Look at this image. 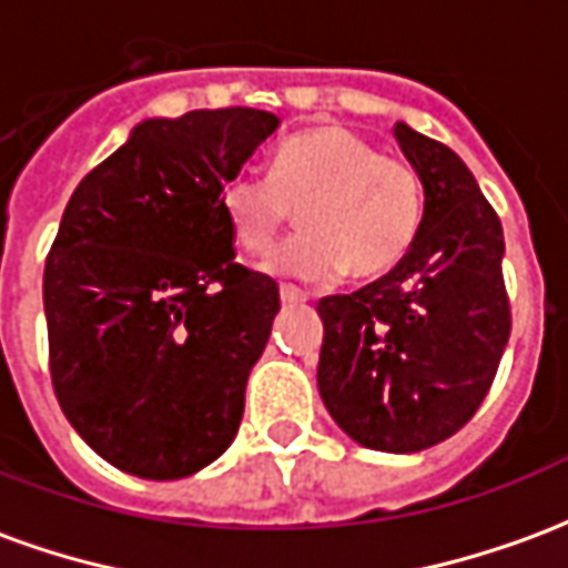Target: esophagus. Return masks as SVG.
Returning <instances> with one entry per match:
<instances>
[{"instance_id": "1", "label": "esophagus", "mask_w": 568, "mask_h": 568, "mask_svg": "<svg viewBox=\"0 0 568 568\" xmlns=\"http://www.w3.org/2000/svg\"><path fill=\"white\" fill-rule=\"evenodd\" d=\"M280 301H283V304H304L307 295H304L301 288H295V285H283V288H280Z\"/></svg>"}]
</instances>
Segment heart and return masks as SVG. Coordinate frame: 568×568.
Returning <instances> with one entry per match:
<instances>
[{"label": "heart", "mask_w": 568, "mask_h": 568, "mask_svg": "<svg viewBox=\"0 0 568 568\" xmlns=\"http://www.w3.org/2000/svg\"><path fill=\"white\" fill-rule=\"evenodd\" d=\"M292 206H301L304 231L273 252V273L301 283H328L344 271L381 280L417 243L426 187L410 163L383 158L346 128L292 136L273 154L267 179L236 173L219 187V212L248 255L273 246Z\"/></svg>", "instance_id": "b5f03b06"}]
</instances>
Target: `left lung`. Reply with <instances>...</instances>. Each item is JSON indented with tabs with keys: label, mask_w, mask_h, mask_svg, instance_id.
<instances>
[{
	"label": "left lung",
	"mask_w": 568,
	"mask_h": 568,
	"mask_svg": "<svg viewBox=\"0 0 568 568\" xmlns=\"http://www.w3.org/2000/svg\"><path fill=\"white\" fill-rule=\"evenodd\" d=\"M393 133L426 187L423 227L383 280L322 297L316 383L356 444L419 453L475 417L508 344L511 307L499 215L471 170L405 121Z\"/></svg>",
	"instance_id": "left-lung-1"
}]
</instances>
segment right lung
I'll return each instance as SVG.
<instances>
[{
    "mask_svg": "<svg viewBox=\"0 0 568 568\" xmlns=\"http://www.w3.org/2000/svg\"><path fill=\"white\" fill-rule=\"evenodd\" d=\"M276 128L240 105L145 118L69 197L44 261L51 381L128 475L179 480L236 438L280 288L234 261L219 187Z\"/></svg>",
    "mask_w": 568,
    "mask_h": 568,
    "instance_id": "right-lung-1",
    "label": "right lung"
}]
</instances>
